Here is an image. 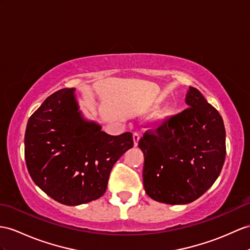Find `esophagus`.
Returning a JSON list of instances; mask_svg holds the SVG:
<instances>
[{
  "mask_svg": "<svg viewBox=\"0 0 250 250\" xmlns=\"http://www.w3.org/2000/svg\"><path fill=\"white\" fill-rule=\"evenodd\" d=\"M132 137H133V145L138 146L139 141H140V138H141V137H140V135H139L138 132H133V136Z\"/></svg>",
  "mask_w": 250,
  "mask_h": 250,
  "instance_id": "1",
  "label": "esophagus"
}]
</instances>
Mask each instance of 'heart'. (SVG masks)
Instances as JSON below:
<instances>
[{
	"mask_svg": "<svg viewBox=\"0 0 250 250\" xmlns=\"http://www.w3.org/2000/svg\"><path fill=\"white\" fill-rule=\"evenodd\" d=\"M164 121H166V117H164L163 114H158L155 119L157 125H162L164 123Z\"/></svg>",
	"mask_w": 250,
	"mask_h": 250,
	"instance_id": "b5f03b06",
	"label": "heart"
}]
</instances>
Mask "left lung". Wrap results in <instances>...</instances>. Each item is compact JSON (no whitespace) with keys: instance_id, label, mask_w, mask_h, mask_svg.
<instances>
[{"instance_id":"8db88e82","label":"left lung","mask_w":250,"mask_h":250,"mask_svg":"<svg viewBox=\"0 0 250 250\" xmlns=\"http://www.w3.org/2000/svg\"><path fill=\"white\" fill-rule=\"evenodd\" d=\"M186 103V110L139 141L145 192L163 204L186 205L202 196L220 176L226 156L221 114L196 88H188Z\"/></svg>"}]
</instances>
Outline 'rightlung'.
I'll list each match as a JSON object with an SVG mask.
<instances>
[{
  "label": "right lung",
  "instance_id": "add662e5",
  "mask_svg": "<svg viewBox=\"0 0 250 250\" xmlns=\"http://www.w3.org/2000/svg\"><path fill=\"white\" fill-rule=\"evenodd\" d=\"M24 153L30 177L56 202L78 206L106 192L111 168L133 146L132 133L110 136L83 117L74 88L50 95L29 118Z\"/></svg>",
  "mask_w": 250,
  "mask_h": 250
}]
</instances>
